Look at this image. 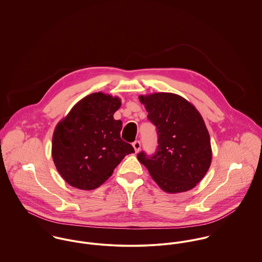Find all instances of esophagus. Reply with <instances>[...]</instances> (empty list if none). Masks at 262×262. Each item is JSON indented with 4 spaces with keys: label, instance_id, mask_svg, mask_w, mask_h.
<instances>
[{
    "label": "esophagus",
    "instance_id": "1",
    "mask_svg": "<svg viewBox=\"0 0 262 262\" xmlns=\"http://www.w3.org/2000/svg\"><path fill=\"white\" fill-rule=\"evenodd\" d=\"M133 146H134L136 152H138V151L141 149V142H140V141H136V142L133 144Z\"/></svg>",
    "mask_w": 262,
    "mask_h": 262
}]
</instances>
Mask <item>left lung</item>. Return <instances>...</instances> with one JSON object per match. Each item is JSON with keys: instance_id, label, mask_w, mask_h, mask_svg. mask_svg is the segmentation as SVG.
Segmentation results:
<instances>
[{"instance_id": "left-lung-1", "label": "left lung", "mask_w": 262, "mask_h": 262, "mask_svg": "<svg viewBox=\"0 0 262 262\" xmlns=\"http://www.w3.org/2000/svg\"><path fill=\"white\" fill-rule=\"evenodd\" d=\"M147 119L156 125L158 146L151 156L138 154L152 180L167 193L193 189L209 170L212 149L209 133L199 112L174 93L141 95Z\"/></svg>"}]
</instances>
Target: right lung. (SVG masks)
I'll return each mask as SVG.
<instances>
[{"label": "right lung", "mask_w": 262, "mask_h": 262, "mask_svg": "<svg viewBox=\"0 0 262 262\" xmlns=\"http://www.w3.org/2000/svg\"><path fill=\"white\" fill-rule=\"evenodd\" d=\"M120 104L117 96L92 93L56 125L52 158L70 186L88 191L98 188L126 155L135 152L133 145L120 139L121 120L114 118Z\"/></svg>", "instance_id": "add662e5"}]
</instances>
